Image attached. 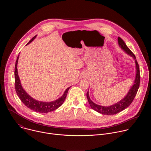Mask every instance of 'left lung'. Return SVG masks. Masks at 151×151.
Returning a JSON list of instances; mask_svg holds the SVG:
<instances>
[{
  "label": "left lung",
  "instance_id": "8db88e82",
  "mask_svg": "<svg viewBox=\"0 0 151 151\" xmlns=\"http://www.w3.org/2000/svg\"><path fill=\"white\" fill-rule=\"evenodd\" d=\"M118 42L119 47L127 55L132 57L134 59L135 64H136V76H135V79L133 83V85L131 87L130 89L129 90L128 92L127 93L126 96L118 102L109 106H104L99 105L95 103L94 102H93L90 97L89 92L88 90V92L87 93V97L91 107L94 111L103 115H115L126 109L127 107H128L133 102L137 94L138 89L139 88L140 79V69H139V66L138 63L136 60V57L134 54L130 51V50L127 47V46L126 45L123 40L119 37H118Z\"/></svg>",
  "mask_w": 151,
  "mask_h": 151
}]
</instances>
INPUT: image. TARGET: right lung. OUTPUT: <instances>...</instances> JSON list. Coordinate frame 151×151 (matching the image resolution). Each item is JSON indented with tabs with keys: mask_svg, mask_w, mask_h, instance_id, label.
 Wrapping results in <instances>:
<instances>
[{
	"mask_svg": "<svg viewBox=\"0 0 151 151\" xmlns=\"http://www.w3.org/2000/svg\"><path fill=\"white\" fill-rule=\"evenodd\" d=\"M36 36H34L28 43L26 45H29L30 43H31L35 38ZM19 58V55L17 57L16 62H15V91L17 93V96L22 101L25 106H26L29 109L32 111H34L36 112L39 113H48L50 112H52L62 105L64 101L65 100L66 97L67 96L68 90L70 88L69 87L68 88L66 91L64 92L63 94L58 99L52 101H38L33 97H32L29 94L23 89L22 85H21L19 78L17 70V64H18V60Z\"/></svg>",
	"mask_w": 151,
	"mask_h": 151,
	"instance_id": "add662e5",
	"label": "right lung"
}]
</instances>
